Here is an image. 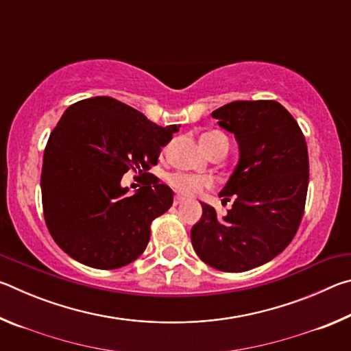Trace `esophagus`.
Returning <instances> with one entry per match:
<instances>
[{
	"instance_id": "obj_1",
	"label": "esophagus",
	"mask_w": 351,
	"mask_h": 351,
	"mask_svg": "<svg viewBox=\"0 0 351 351\" xmlns=\"http://www.w3.org/2000/svg\"><path fill=\"white\" fill-rule=\"evenodd\" d=\"M182 203H184V198L182 197H175V201H173L175 206H180Z\"/></svg>"
}]
</instances>
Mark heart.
<instances>
[{"mask_svg":"<svg viewBox=\"0 0 351 351\" xmlns=\"http://www.w3.org/2000/svg\"><path fill=\"white\" fill-rule=\"evenodd\" d=\"M228 141V138L223 133L219 132H209L203 134L201 138V144L206 148V152L209 150L210 147H213L219 141ZM167 181L171 187H173L178 193L184 195V197H193V195H198L203 192L206 189H210L213 186V182L210 178L206 176H198V175H189V173H171L167 176Z\"/></svg>","mask_w":351,"mask_h":351,"instance_id":"heart-1","label":"heart"}]
</instances>
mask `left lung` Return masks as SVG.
I'll return each mask as SVG.
<instances>
[{"mask_svg":"<svg viewBox=\"0 0 351 351\" xmlns=\"http://www.w3.org/2000/svg\"><path fill=\"white\" fill-rule=\"evenodd\" d=\"M235 134L240 162L219 193L232 207L218 217L201 203L192 245L212 268L243 272L265 265L287 247L305 210L310 162L305 136L276 100H239L212 112Z\"/></svg>","mask_w":351,"mask_h":351,"instance_id":"8db88e82","label":"left lung"}]
</instances>
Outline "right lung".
<instances>
[{"instance_id": "obj_1", "label": "right lung", "mask_w": 351, "mask_h": 351, "mask_svg": "<svg viewBox=\"0 0 351 351\" xmlns=\"http://www.w3.org/2000/svg\"><path fill=\"white\" fill-rule=\"evenodd\" d=\"M178 130L105 96L64 111L45 148L41 203L52 239L69 257L116 269L145 251L152 221L173 204L171 189L147 171ZM128 169L146 178L134 195L120 187Z\"/></svg>"}]
</instances>
